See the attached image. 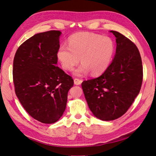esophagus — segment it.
Segmentation results:
<instances>
[{"label":"esophagus","instance_id":"34e87169","mask_svg":"<svg viewBox=\"0 0 156 156\" xmlns=\"http://www.w3.org/2000/svg\"><path fill=\"white\" fill-rule=\"evenodd\" d=\"M82 83V80L79 79H76L75 78L74 79V84L75 85H79V84H81Z\"/></svg>","mask_w":156,"mask_h":156}]
</instances>
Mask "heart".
Masks as SVG:
<instances>
[{
  "label": "heart",
  "instance_id": "1",
  "mask_svg": "<svg viewBox=\"0 0 156 156\" xmlns=\"http://www.w3.org/2000/svg\"><path fill=\"white\" fill-rule=\"evenodd\" d=\"M114 53L115 44L111 37L82 32L70 36L68 45H60L57 57L62 68L68 72L79 63L80 57L82 64L74 72L77 76H83L90 72L98 75L107 70Z\"/></svg>",
  "mask_w": 156,
  "mask_h": 156
}]
</instances>
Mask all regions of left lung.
<instances>
[{
  "mask_svg": "<svg viewBox=\"0 0 156 156\" xmlns=\"http://www.w3.org/2000/svg\"><path fill=\"white\" fill-rule=\"evenodd\" d=\"M116 37V54L100 77L84 81L82 88L89 108L101 120L119 119L138 95L143 83L142 60L135 44L120 32Z\"/></svg>",
  "mask_w": 156,
  "mask_h": 156,
  "instance_id": "8db88e82",
  "label": "left lung"
}]
</instances>
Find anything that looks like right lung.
Wrapping results in <instances>:
<instances>
[{
    "label": "right lung",
    "mask_w": 156,
    "mask_h": 156,
    "mask_svg": "<svg viewBox=\"0 0 156 156\" xmlns=\"http://www.w3.org/2000/svg\"><path fill=\"white\" fill-rule=\"evenodd\" d=\"M59 30L36 34L17 49L13 63L15 92L33 119L44 124L58 121L66 107L72 77L56 66Z\"/></svg>",
    "instance_id": "right-lung-1"
}]
</instances>
